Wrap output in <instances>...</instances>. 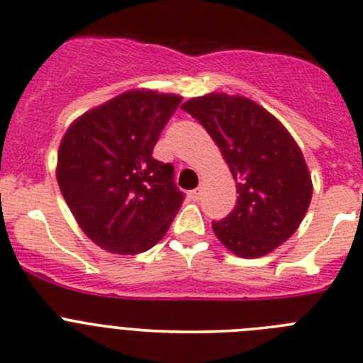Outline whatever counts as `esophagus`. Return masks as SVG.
<instances>
[{
  "label": "esophagus",
  "instance_id": "1",
  "mask_svg": "<svg viewBox=\"0 0 363 363\" xmlns=\"http://www.w3.org/2000/svg\"><path fill=\"white\" fill-rule=\"evenodd\" d=\"M200 196H201V189L200 188H196V189H193V191H189V198H191L193 201L200 200Z\"/></svg>",
  "mask_w": 363,
  "mask_h": 363
}]
</instances>
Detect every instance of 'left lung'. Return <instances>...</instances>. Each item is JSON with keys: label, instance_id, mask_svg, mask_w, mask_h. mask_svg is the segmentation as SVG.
<instances>
[{"label": "left lung", "instance_id": "1", "mask_svg": "<svg viewBox=\"0 0 363 363\" xmlns=\"http://www.w3.org/2000/svg\"><path fill=\"white\" fill-rule=\"evenodd\" d=\"M182 109L217 144L236 181V207L212 230L238 257H262L296 233L310 207L313 184L287 128L242 95L207 94Z\"/></svg>", "mask_w": 363, "mask_h": 363}]
</instances>
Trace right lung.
I'll return each mask as SVG.
<instances>
[{
    "label": "right lung",
    "instance_id": "1",
    "mask_svg": "<svg viewBox=\"0 0 363 363\" xmlns=\"http://www.w3.org/2000/svg\"><path fill=\"white\" fill-rule=\"evenodd\" d=\"M182 97L128 90L72 121L60 140L57 182L83 233L120 255L150 250L184 194L152 147Z\"/></svg>",
    "mask_w": 363,
    "mask_h": 363
}]
</instances>
